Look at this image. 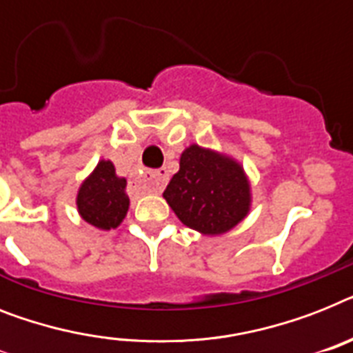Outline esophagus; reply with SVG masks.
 <instances>
[{
	"label": "esophagus",
	"instance_id": "obj_1",
	"mask_svg": "<svg viewBox=\"0 0 353 353\" xmlns=\"http://www.w3.org/2000/svg\"><path fill=\"white\" fill-rule=\"evenodd\" d=\"M168 181V174L165 168H159V170L147 172V183L148 190L150 192H161L165 188Z\"/></svg>",
	"mask_w": 353,
	"mask_h": 353
}]
</instances>
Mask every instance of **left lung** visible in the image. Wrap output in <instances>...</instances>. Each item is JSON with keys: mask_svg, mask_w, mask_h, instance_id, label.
Returning <instances> with one entry per match:
<instances>
[{"mask_svg": "<svg viewBox=\"0 0 353 353\" xmlns=\"http://www.w3.org/2000/svg\"><path fill=\"white\" fill-rule=\"evenodd\" d=\"M163 197L183 225L217 236L248 214L250 186L236 161L192 145L181 154L179 172L174 174Z\"/></svg>", "mask_w": 353, "mask_h": 353, "instance_id": "left-lung-1", "label": "left lung"}]
</instances>
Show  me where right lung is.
I'll use <instances>...</instances> for the list:
<instances>
[{
    "label": "right lung",
    "instance_id": "1",
    "mask_svg": "<svg viewBox=\"0 0 353 353\" xmlns=\"http://www.w3.org/2000/svg\"><path fill=\"white\" fill-rule=\"evenodd\" d=\"M77 210L96 228H116L127 216V179L117 177L110 161H99L92 176L83 183L77 194Z\"/></svg>",
    "mask_w": 353,
    "mask_h": 353
}]
</instances>
